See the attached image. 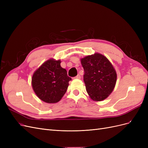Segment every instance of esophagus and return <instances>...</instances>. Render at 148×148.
<instances>
[{
  "label": "esophagus",
  "instance_id": "esophagus-1",
  "mask_svg": "<svg viewBox=\"0 0 148 148\" xmlns=\"http://www.w3.org/2000/svg\"><path fill=\"white\" fill-rule=\"evenodd\" d=\"M75 78H76V79H80V78H81V77H80L79 75H78L77 76H76V77H75Z\"/></svg>",
  "mask_w": 148,
  "mask_h": 148
}]
</instances>
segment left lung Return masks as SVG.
<instances>
[{
	"mask_svg": "<svg viewBox=\"0 0 148 148\" xmlns=\"http://www.w3.org/2000/svg\"><path fill=\"white\" fill-rule=\"evenodd\" d=\"M84 69V82L89 97L102 101L113 91L117 82V72L106 57L95 53L80 59Z\"/></svg>",
	"mask_w": 148,
	"mask_h": 148,
	"instance_id": "1",
	"label": "left lung"
}]
</instances>
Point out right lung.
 Segmentation results:
<instances>
[{
    "mask_svg": "<svg viewBox=\"0 0 148 148\" xmlns=\"http://www.w3.org/2000/svg\"><path fill=\"white\" fill-rule=\"evenodd\" d=\"M61 60L50 59L36 70L31 78L33 91L41 101L54 104L65 94L71 78L60 66Z\"/></svg>",
    "mask_w": 148,
    "mask_h": 148,
    "instance_id": "right-lung-1",
    "label": "right lung"
}]
</instances>
